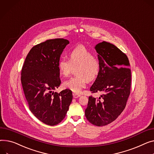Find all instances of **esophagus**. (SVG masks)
<instances>
[{"label": "esophagus", "mask_w": 154, "mask_h": 154, "mask_svg": "<svg viewBox=\"0 0 154 154\" xmlns=\"http://www.w3.org/2000/svg\"><path fill=\"white\" fill-rule=\"evenodd\" d=\"M73 97H74V98H79V97H80V95L74 93V94H73Z\"/></svg>", "instance_id": "1"}]
</instances>
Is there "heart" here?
I'll return each mask as SVG.
<instances>
[{
	"label": "heart",
	"mask_w": 154,
	"mask_h": 154,
	"mask_svg": "<svg viewBox=\"0 0 154 154\" xmlns=\"http://www.w3.org/2000/svg\"><path fill=\"white\" fill-rule=\"evenodd\" d=\"M69 59L62 57L57 63L60 74L68 76L73 67H77V75L64 81V88L79 94L85 88L88 79H95L100 72V64L98 59L92 54L91 51L84 45H78L72 49L69 53Z\"/></svg>",
	"instance_id": "obj_1"
}]
</instances>
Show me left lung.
<instances>
[{
    "instance_id": "8db88e82",
    "label": "left lung",
    "mask_w": 154,
    "mask_h": 154,
    "mask_svg": "<svg viewBox=\"0 0 154 154\" xmlns=\"http://www.w3.org/2000/svg\"><path fill=\"white\" fill-rule=\"evenodd\" d=\"M95 49L100 69L90 90L102 94L98 98L89 97L85 115L92 125L103 126L115 121L125 108L131 91V72L127 56L114 45L103 42Z\"/></svg>"
}]
</instances>
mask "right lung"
I'll list each match as a JSON object with an SVG mask.
<instances>
[{
	"label": "right lung",
	"instance_id": "add662e5",
	"mask_svg": "<svg viewBox=\"0 0 154 154\" xmlns=\"http://www.w3.org/2000/svg\"><path fill=\"white\" fill-rule=\"evenodd\" d=\"M69 43L63 38L48 39L28 53L21 73V82L29 110L43 123L54 126L66 117L72 100L68 89L54 92L60 84L58 61Z\"/></svg>",
	"mask_w": 154,
	"mask_h": 154
}]
</instances>
